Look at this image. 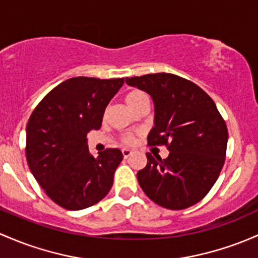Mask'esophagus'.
I'll return each instance as SVG.
<instances>
[{
    "mask_svg": "<svg viewBox=\"0 0 258 258\" xmlns=\"http://www.w3.org/2000/svg\"><path fill=\"white\" fill-rule=\"evenodd\" d=\"M122 154H123V158H128L132 154V151L128 150V148H123V150H122Z\"/></svg>",
    "mask_w": 258,
    "mask_h": 258,
    "instance_id": "obj_1",
    "label": "esophagus"
}]
</instances>
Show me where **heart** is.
<instances>
[{
    "label": "heart",
    "instance_id": "obj_1",
    "mask_svg": "<svg viewBox=\"0 0 258 258\" xmlns=\"http://www.w3.org/2000/svg\"><path fill=\"white\" fill-rule=\"evenodd\" d=\"M146 95L143 93H141V91H137V90H134V91H130L128 94L126 95V97H124V100H126V104L128 105V107H134L135 105L138 104V102L141 101V100L146 99ZM124 142L127 143H131L132 142V138L130 136H126L124 137Z\"/></svg>",
    "mask_w": 258,
    "mask_h": 258
}]
</instances>
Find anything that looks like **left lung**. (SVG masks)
Segmentation results:
<instances>
[{"instance_id": "obj_1", "label": "left lung", "mask_w": 258, "mask_h": 258, "mask_svg": "<svg viewBox=\"0 0 258 258\" xmlns=\"http://www.w3.org/2000/svg\"><path fill=\"white\" fill-rule=\"evenodd\" d=\"M127 85L146 91L154 104L148 145H165L169 156L154 158L137 173L146 195L161 207L181 210L209 193L225 162L227 128L215 102L191 81L157 73L126 78Z\"/></svg>"}]
</instances>
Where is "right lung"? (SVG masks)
<instances>
[{
    "label": "right lung",
    "instance_id": "right-lung-1",
    "mask_svg": "<svg viewBox=\"0 0 258 258\" xmlns=\"http://www.w3.org/2000/svg\"><path fill=\"white\" fill-rule=\"evenodd\" d=\"M123 83V78H72L54 88L32 112L26 128L27 162L59 207L81 210L110 191L123 156L117 148L93 156L86 136L101 127L105 108Z\"/></svg>",
    "mask_w": 258,
    "mask_h": 258
}]
</instances>
